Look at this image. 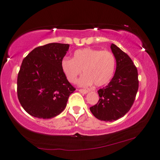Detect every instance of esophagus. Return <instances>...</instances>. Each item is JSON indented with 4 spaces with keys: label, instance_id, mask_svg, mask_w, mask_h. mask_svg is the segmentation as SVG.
Listing matches in <instances>:
<instances>
[{
    "label": "esophagus",
    "instance_id": "esophagus-1",
    "mask_svg": "<svg viewBox=\"0 0 160 160\" xmlns=\"http://www.w3.org/2000/svg\"><path fill=\"white\" fill-rule=\"evenodd\" d=\"M78 91H79L80 93H83V94H86V93H87L88 92V90H85V89H79V90H78Z\"/></svg>",
    "mask_w": 160,
    "mask_h": 160
}]
</instances>
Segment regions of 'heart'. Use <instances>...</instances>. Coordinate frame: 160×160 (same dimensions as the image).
Masks as SVG:
<instances>
[{
    "label": "heart",
    "mask_w": 160,
    "mask_h": 160,
    "mask_svg": "<svg viewBox=\"0 0 160 160\" xmlns=\"http://www.w3.org/2000/svg\"><path fill=\"white\" fill-rule=\"evenodd\" d=\"M62 69L71 83L77 82L82 73L78 84L81 86H102L108 83L113 77L116 69V58L109 51L84 48L78 49L73 59L64 57L61 62Z\"/></svg>",
    "instance_id": "obj_1"
}]
</instances>
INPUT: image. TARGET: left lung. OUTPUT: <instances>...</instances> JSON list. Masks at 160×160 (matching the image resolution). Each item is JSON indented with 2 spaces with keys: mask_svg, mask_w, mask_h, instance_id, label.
<instances>
[{
  "mask_svg": "<svg viewBox=\"0 0 160 160\" xmlns=\"http://www.w3.org/2000/svg\"><path fill=\"white\" fill-rule=\"evenodd\" d=\"M111 51L116 58V69L108 86L98 91L99 100L90 111L96 118L113 121L130 111L138 90V69L126 53L112 44Z\"/></svg>",
  "mask_w": 160,
  "mask_h": 160,
  "instance_id": "1",
  "label": "left lung"
}]
</instances>
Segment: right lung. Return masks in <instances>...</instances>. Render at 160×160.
<instances>
[{"label":"right lung","instance_id":"right-lung-1","mask_svg":"<svg viewBox=\"0 0 160 160\" xmlns=\"http://www.w3.org/2000/svg\"><path fill=\"white\" fill-rule=\"evenodd\" d=\"M69 48L68 44L49 43L34 49L22 60L18 76V97L30 116L52 118L66 108L75 91L61 67Z\"/></svg>","mask_w":160,"mask_h":160}]
</instances>
